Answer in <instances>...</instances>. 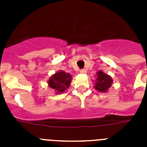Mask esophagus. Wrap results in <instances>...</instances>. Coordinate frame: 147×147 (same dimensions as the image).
I'll return each instance as SVG.
<instances>
[{"mask_svg": "<svg viewBox=\"0 0 147 147\" xmlns=\"http://www.w3.org/2000/svg\"><path fill=\"white\" fill-rule=\"evenodd\" d=\"M80 73H82V74L86 73V70H85V69H81Z\"/></svg>", "mask_w": 147, "mask_h": 147, "instance_id": "esophagus-1", "label": "esophagus"}]
</instances>
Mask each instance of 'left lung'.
Instances as JSON below:
<instances>
[{"label":"left lung","mask_w":147,"mask_h":147,"mask_svg":"<svg viewBox=\"0 0 147 147\" xmlns=\"http://www.w3.org/2000/svg\"><path fill=\"white\" fill-rule=\"evenodd\" d=\"M113 82L112 78L110 76L103 72L101 70L97 72V78L94 84V88L100 92H106Z\"/></svg>","instance_id":"left-lung-1"}]
</instances>
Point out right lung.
I'll return each mask as SVG.
<instances>
[{"mask_svg": "<svg viewBox=\"0 0 147 147\" xmlns=\"http://www.w3.org/2000/svg\"><path fill=\"white\" fill-rule=\"evenodd\" d=\"M71 82V76L69 73H65L64 71H58L51 76L48 81L49 88H53L56 93L61 94L68 89Z\"/></svg>", "mask_w": 147, "mask_h": 147, "instance_id": "right-lung-1", "label": "right lung"}]
</instances>
